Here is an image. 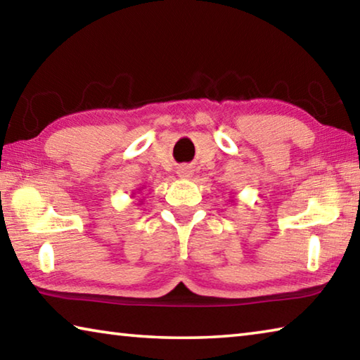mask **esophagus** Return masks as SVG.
<instances>
[{
	"instance_id": "esophagus-1",
	"label": "esophagus",
	"mask_w": 360,
	"mask_h": 360,
	"mask_svg": "<svg viewBox=\"0 0 360 360\" xmlns=\"http://www.w3.org/2000/svg\"><path fill=\"white\" fill-rule=\"evenodd\" d=\"M178 176H179V178H182V179L191 178V176H192L191 168H187V167H181V168L178 169Z\"/></svg>"
}]
</instances>
